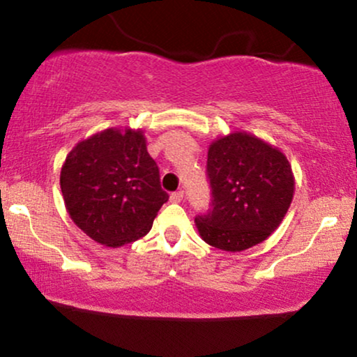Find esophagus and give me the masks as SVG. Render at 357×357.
Instances as JSON below:
<instances>
[{
	"label": "esophagus",
	"instance_id": "34e87169",
	"mask_svg": "<svg viewBox=\"0 0 357 357\" xmlns=\"http://www.w3.org/2000/svg\"><path fill=\"white\" fill-rule=\"evenodd\" d=\"M183 199V192L182 190H178V192H174L170 195V203H180Z\"/></svg>",
	"mask_w": 357,
	"mask_h": 357
}]
</instances>
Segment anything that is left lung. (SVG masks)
<instances>
[{
    "label": "left lung",
    "mask_w": 357,
    "mask_h": 357,
    "mask_svg": "<svg viewBox=\"0 0 357 357\" xmlns=\"http://www.w3.org/2000/svg\"><path fill=\"white\" fill-rule=\"evenodd\" d=\"M213 209L195 219L199 237L224 252L261 243L280 227L294 197L291 164L280 148L247 131L211 141Z\"/></svg>",
    "instance_id": "obj_1"
}]
</instances>
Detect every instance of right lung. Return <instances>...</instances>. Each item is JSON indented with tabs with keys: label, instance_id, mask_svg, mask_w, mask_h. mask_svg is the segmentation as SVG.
<instances>
[{
	"label": "right lung",
	"instance_id": "add662e5",
	"mask_svg": "<svg viewBox=\"0 0 357 357\" xmlns=\"http://www.w3.org/2000/svg\"><path fill=\"white\" fill-rule=\"evenodd\" d=\"M60 187L71 221L104 247L138 241L169 199L144 131L114 126L82 139L68 153Z\"/></svg>",
	"mask_w": 357,
	"mask_h": 357
}]
</instances>
